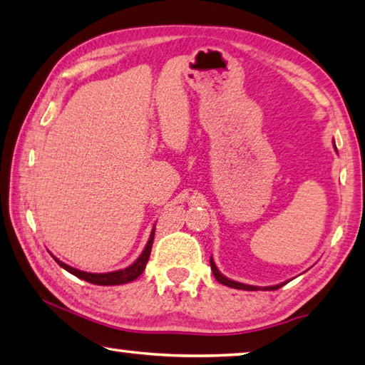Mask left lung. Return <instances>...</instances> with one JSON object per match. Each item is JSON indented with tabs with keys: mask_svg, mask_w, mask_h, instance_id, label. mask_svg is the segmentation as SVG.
<instances>
[{
	"mask_svg": "<svg viewBox=\"0 0 365 365\" xmlns=\"http://www.w3.org/2000/svg\"><path fill=\"white\" fill-rule=\"evenodd\" d=\"M334 147H335V143H334ZM335 150H336V147H335ZM210 268H212V273H214L215 279H217L218 282L223 284V286H228V287H233V289H240V290H276V289L282 287L284 284H287V282H282V284H277V286H269V287H257V286H249V284L236 282V281H233V279H228L227 276H223V274L220 273V271H218V268L215 267L214 260H212V257H210Z\"/></svg>",
	"mask_w": 365,
	"mask_h": 365,
	"instance_id": "left-lung-1",
	"label": "left lung"
}]
</instances>
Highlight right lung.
<instances>
[{"mask_svg": "<svg viewBox=\"0 0 365 365\" xmlns=\"http://www.w3.org/2000/svg\"><path fill=\"white\" fill-rule=\"evenodd\" d=\"M155 228L156 227H153V230H151L150 240L147 242V246H145L143 252L140 254V257H138L134 263L129 264V267L124 268V269L110 271V273H88V271H81V269H76V268L70 267V264L61 262L54 255H52V258H54V260L58 264H61L63 269H67L68 273H71L73 276H76L83 281H88L91 284H97V286H119V284L132 282L143 273L145 267H147L148 258H150V254H151V246H153V240H155Z\"/></svg>", "mask_w": 365, "mask_h": 365, "instance_id": "obj_1", "label": "right lung"}]
</instances>
